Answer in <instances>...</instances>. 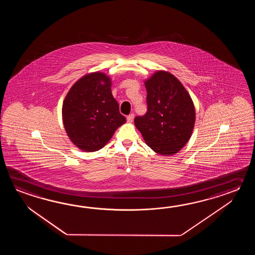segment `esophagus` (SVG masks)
I'll list each match as a JSON object with an SVG mask.
<instances>
[{"instance_id":"esophagus-1","label":"esophagus","mask_w":255,"mask_h":255,"mask_svg":"<svg viewBox=\"0 0 255 255\" xmlns=\"http://www.w3.org/2000/svg\"><path fill=\"white\" fill-rule=\"evenodd\" d=\"M134 117H135V115L133 114H129L128 117H127V120H128V122H129V123H131V122H133V120H134Z\"/></svg>"}]
</instances>
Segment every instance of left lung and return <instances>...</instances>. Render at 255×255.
I'll list each match as a JSON object with an SVG mask.
<instances>
[{
  "label": "left lung",
  "mask_w": 255,
  "mask_h": 255,
  "mask_svg": "<svg viewBox=\"0 0 255 255\" xmlns=\"http://www.w3.org/2000/svg\"><path fill=\"white\" fill-rule=\"evenodd\" d=\"M147 111L135 118L146 144L161 155H172L190 139L195 109L189 93L171 74L158 71L145 83Z\"/></svg>",
  "instance_id": "left-lung-1"
}]
</instances>
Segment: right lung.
Listing matches in <instances>:
<instances>
[{"instance_id": "right-lung-1", "label": "right lung", "mask_w": 255, "mask_h": 255, "mask_svg": "<svg viewBox=\"0 0 255 255\" xmlns=\"http://www.w3.org/2000/svg\"><path fill=\"white\" fill-rule=\"evenodd\" d=\"M63 121L72 142L85 151H97L124 124L120 106L111 93V82L102 73L82 77L63 104Z\"/></svg>"}]
</instances>
